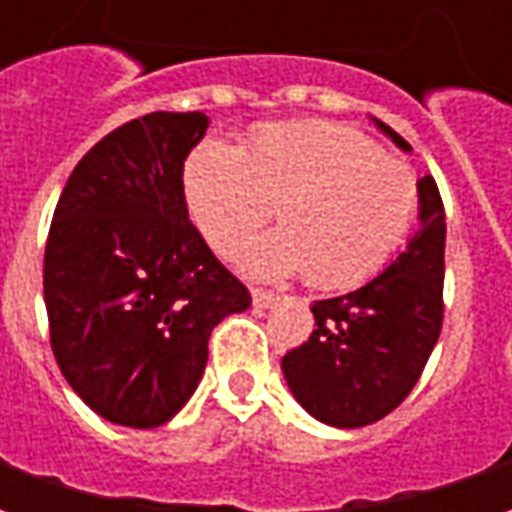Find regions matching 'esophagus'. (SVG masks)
<instances>
[{"mask_svg":"<svg viewBox=\"0 0 512 512\" xmlns=\"http://www.w3.org/2000/svg\"><path fill=\"white\" fill-rule=\"evenodd\" d=\"M252 301H255L257 310H268V307L277 301V293H271V290H263V288H255L252 290Z\"/></svg>","mask_w":512,"mask_h":512,"instance_id":"esophagus-1","label":"esophagus"}]
</instances>
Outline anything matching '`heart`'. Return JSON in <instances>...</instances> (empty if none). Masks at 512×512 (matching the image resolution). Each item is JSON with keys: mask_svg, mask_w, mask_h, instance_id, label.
I'll list each match as a JSON object with an SVG mask.
<instances>
[{"mask_svg": "<svg viewBox=\"0 0 512 512\" xmlns=\"http://www.w3.org/2000/svg\"><path fill=\"white\" fill-rule=\"evenodd\" d=\"M183 194L208 244L230 255L266 222L282 224L238 252L257 277L304 274L312 288L362 285L403 244L419 205L417 175L356 128L290 120L246 147L202 142L183 167Z\"/></svg>", "mask_w": 512, "mask_h": 512, "instance_id": "1", "label": "heart"}]
</instances>
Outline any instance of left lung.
<instances>
[{"label": "left lung", "instance_id": "left-lung-1", "mask_svg": "<svg viewBox=\"0 0 512 512\" xmlns=\"http://www.w3.org/2000/svg\"><path fill=\"white\" fill-rule=\"evenodd\" d=\"M400 150L406 139L373 117ZM444 205L436 180L419 178V230L362 288L315 301V332L282 356L301 408L334 428H365L395 411L428 365L444 321Z\"/></svg>", "mask_w": 512, "mask_h": 512}]
</instances>
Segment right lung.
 <instances>
[{"label":"right lung","mask_w":512,"mask_h":512,"mask_svg":"<svg viewBox=\"0 0 512 512\" xmlns=\"http://www.w3.org/2000/svg\"><path fill=\"white\" fill-rule=\"evenodd\" d=\"M202 112H150L76 164L51 219L43 299L51 351L98 417L158 428L186 406L213 326L252 296L189 222L183 161Z\"/></svg>","instance_id":"add662e5"}]
</instances>
